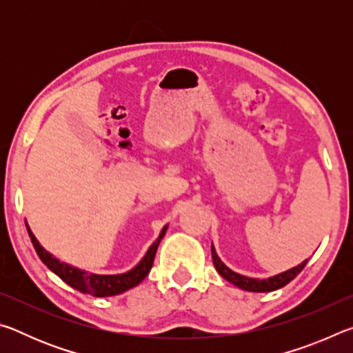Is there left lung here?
<instances>
[{
  "instance_id": "1",
  "label": "left lung",
  "mask_w": 353,
  "mask_h": 353,
  "mask_svg": "<svg viewBox=\"0 0 353 353\" xmlns=\"http://www.w3.org/2000/svg\"><path fill=\"white\" fill-rule=\"evenodd\" d=\"M212 259H213L214 268H216V271L221 274V277H224L227 282L234 283L235 286H238V288L246 290V291H254V292H268V291L279 290V288H282V286L288 285L291 280L294 279L297 274L303 270V268H305L307 261H308V260L302 261L299 266L291 268V270L279 274V276L260 280V279H250L246 276H241V274H236L232 270H229V268H227L224 263L219 260L218 254L214 252L213 244H212Z\"/></svg>"
}]
</instances>
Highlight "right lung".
Listing matches in <instances>:
<instances>
[{
    "label": "right lung",
    "instance_id": "1",
    "mask_svg": "<svg viewBox=\"0 0 353 353\" xmlns=\"http://www.w3.org/2000/svg\"><path fill=\"white\" fill-rule=\"evenodd\" d=\"M26 229H28L29 238H31L32 241L35 252H37L40 260L43 261L45 265L56 274V276L61 277L65 283L73 286V288L77 291L85 292V294H92L94 297H107V296L121 294V292L134 288V286L139 285L141 280L148 276L152 268L155 252H157L159 244L165 236V232L168 229V225L163 227L159 238L155 240L152 246L149 248L146 255L143 256V260L139 263V265H137L134 270H130L129 272L118 274V276H98V274H88L85 271H81L77 270V268L67 265V263L59 261L40 246L37 238L34 236L31 229H29L28 223H26Z\"/></svg>",
    "mask_w": 353,
    "mask_h": 353
}]
</instances>
